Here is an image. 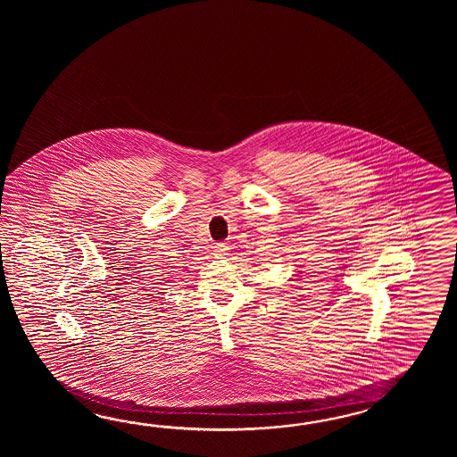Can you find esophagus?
Instances as JSON below:
<instances>
[{
	"mask_svg": "<svg viewBox=\"0 0 457 457\" xmlns=\"http://www.w3.org/2000/svg\"><path fill=\"white\" fill-rule=\"evenodd\" d=\"M227 250H228V248H227L225 243H217L214 246L215 258H222V256H225Z\"/></svg>",
	"mask_w": 457,
	"mask_h": 457,
	"instance_id": "1",
	"label": "esophagus"
}]
</instances>
